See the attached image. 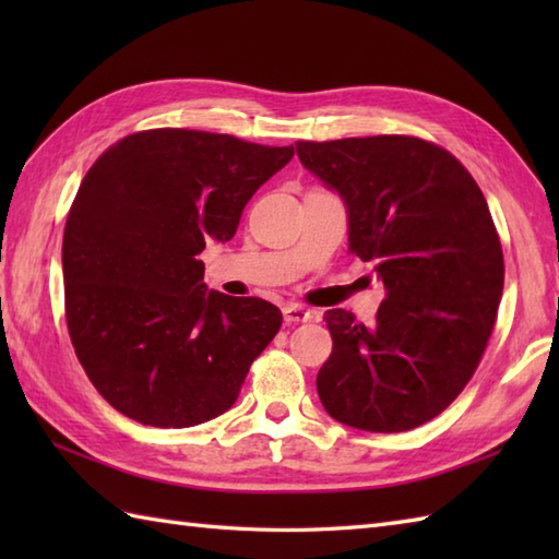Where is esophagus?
I'll return each mask as SVG.
<instances>
[{
    "instance_id": "esophagus-1",
    "label": "esophagus",
    "mask_w": 559,
    "mask_h": 559,
    "mask_svg": "<svg viewBox=\"0 0 559 559\" xmlns=\"http://www.w3.org/2000/svg\"><path fill=\"white\" fill-rule=\"evenodd\" d=\"M310 310H305L302 305L290 302L283 307V322L286 324H300V322H310Z\"/></svg>"
}]
</instances>
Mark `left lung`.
I'll return each instance as SVG.
<instances>
[{
	"mask_svg": "<svg viewBox=\"0 0 559 559\" xmlns=\"http://www.w3.org/2000/svg\"><path fill=\"white\" fill-rule=\"evenodd\" d=\"M298 158L348 213V252L384 283L377 322L329 310L334 350L317 374L331 418L413 430L476 372L504 288L488 201L463 165L415 136L298 141Z\"/></svg>",
	"mask_w": 559,
	"mask_h": 559,
	"instance_id": "obj_1",
	"label": "left lung"
}]
</instances>
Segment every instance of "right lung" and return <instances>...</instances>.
Here are the masks:
<instances>
[{
    "label": "right lung",
    "instance_id": "1",
    "mask_svg": "<svg viewBox=\"0 0 559 559\" xmlns=\"http://www.w3.org/2000/svg\"><path fill=\"white\" fill-rule=\"evenodd\" d=\"M228 134L151 129L83 177L64 225L67 326L98 394L127 418H218L281 329L261 298L209 290L199 254L228 242L247 201L293 158Z\"/></svg>",
    "mask_w": 559,
    "mask_h": 559
}]
</instances>
